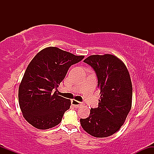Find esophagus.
<instances>
[{"mask_svg":"<svg viewBox=\"0 0 154 154\" xmlns=\"http://www.w3.org/2000/svg\"><path fill=\"white\" fill-rule=\"evenodd\" d=\"M72 105H73L76 108H79V107H80L81 106L83 105V103H82V102L77 101V100H72Z\"/></svg>","mask_w":154,"mask_h":154,"instance_id":"obj_1","label":"esophagus"}]
</instances>
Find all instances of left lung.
Returning <instances> with one entry per match:
<instances>
[{"label": "left lung", "instance_id": "left-lung-1", "mask_svg": "<svg viewBox=\"0 0 154 154\" xmlns=\"http://www.w3.org/2000/svg\"><path fill=\"white\" fill-rule=\"evenodd\" d=\"M94 69L100 98L98 107L80 119L82 128L95 137L112 135L121 128L132 107L130 73L119 58L111 54L92 55L84 60Z\"/></svg>", "mask_w": 154, "mask_h": 154}]
</instances>
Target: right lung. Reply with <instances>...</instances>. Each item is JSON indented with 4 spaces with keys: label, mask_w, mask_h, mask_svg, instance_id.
<instances>
[{
    "label": "right lung",
    "mask_w": 154,
    "mask_h": 154,
    "mask_svg": "<svg viewBox=\"0 0 154 154\" xmlns=\"http://www.w3.org/2000/svg\"><path fill=\"white\" fill-rule=\"evenodd\" d=\"M84 57L48 47L29 63L19 85V103L24 119L35 128L47 130L61 122L71 100L58 95L57 88L69 68Z\"/></svg>",
    "instance_id": "1"
}]
</instances>
